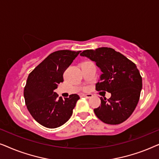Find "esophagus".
Here are the masks:
<instances>
[{
  "mask_svg": "<svg viewBox=\"0 0 159 159\" xmlns=\"http://www.w3.org/2000/svg\"><path fill=\"white\" fill-rule=\"evenodd\" d=\"M82 96L86 98H90L93 97V95L92 94H83L82 95Z\"/></svg>",
  "mask_w": 159,
  "mask_h": 159,
  "instance_id": "obj_1",
  "label": "esophagus"
}]
</instances>
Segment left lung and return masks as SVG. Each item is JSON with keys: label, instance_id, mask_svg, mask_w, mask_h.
Here are the masks:
<instances>
[{"label": "left lung", "instance_id": "left-lung-1", "mask_svg": "<svg viewBox=\"0 0 159 159\" xmlns=\"http://www.w3.org/2000/svg\"><path fill=\"white\" fill-rule=\"evenodd\" d=\"M81 56L94 61L102 74L95 84L96 90L110 93V98H101V106L95 108L98 118L108 125H119L135 109L142 90V77L133 62L111 48L86 50Z\"/></svg>", "mask_w": 159, "mask_h": 159}]
</instances>
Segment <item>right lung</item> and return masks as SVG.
<instances>
[{
	"instance_id": "1",
	"label": "right lung",
	"mask_w": 159,
	"mask_h": 159,
	"mask_svg": "<svg viewBox=\"0 0 159 159\" xmlns=\"http://www.w3.org/2000/svg\"><path fill=\"white\" fill-rule=\"evenodd\" d=\"M80 52H53L29 75L24 90L26 106L34 120L45 127H60L72 115L79 95L72 94L63 99L54 90L64 81V72Z\"/></svg>"
}]
</instances>
